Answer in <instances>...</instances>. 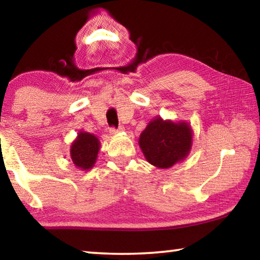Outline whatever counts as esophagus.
<instances>
[{
  "instance_id": "esophagus-1",
  "label": "esophagus",
  "mask_w": 260,
  "mask_h": 260,
  "mask_svg": "<svg viewBox=\"0 0 260 260\" xmlns=\"http://www.w3.org/2000/svg\"><path fill=\"white\" fill-rule=\"evenodd\" d=\"M124 131V127H118V128H116V127H111V128H110V133L111 134H117V133H119V132H122Z\"/></svg>"
}]
</instances>
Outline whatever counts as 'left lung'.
I'll return each mask as SVG.
<instances>
[{
  "label": "left lung",
  "instance_id": "1",
  "mask_svg": "<svg viewBox=\"0 0 260 260\" xmlns=\"http://www.w3.org/2000/svg\"><path fill=\"white\" fill-rule=\"evenodd\" d=\"M191 139V129L186 122L175 124L157 118L142 132L139 143L150 164L169 169L188 155Z\"/></svg>",
  "mask_w": 260,
  "mask_h": 260
}]
</instances>
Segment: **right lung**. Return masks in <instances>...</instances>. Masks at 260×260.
<instances>
[{
	"instance_id": "1",
	"label": "right lung",
	"mask_w": 260,
	"mask_h": 260,
	"mask_svg": "<svg viewBox=\"0 0 260 260\" xmlns=\"http://www.w3.org/2000/svg\"><path fill=\"white\" fill-rule=\"evenodd\" d=\"M100 150V142L93 134L81 132L72 143L71 158L74 165L81 170H89L94 166Z\"/></svg>"
}]
</instances>
